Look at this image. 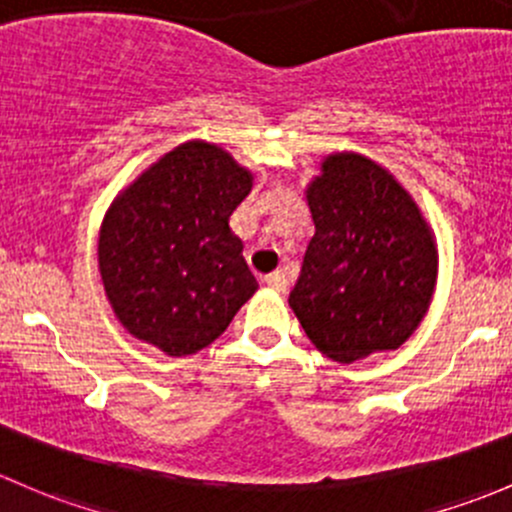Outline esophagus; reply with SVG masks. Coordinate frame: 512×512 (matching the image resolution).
Returning a JSON list of instances; mask_svg holds the SVG:
<instances>
[{
  "instance_id": "esophagus-1",
  "label": "esophagus",
  "mask_w": 512,
  "mask_h": 512,
  "mask_svg": "<svg viewBox=\"0 0 512 512\" xmlns=\"http://www.w3.org/2000/svg\"><path fill=\"white\" fill-rule=\"evenodd\" d=\"M266 283L273 288V291H278V293H286L288 291V278H286V273H281V271L268 273Z\"/></svg>"
}]
</instances>
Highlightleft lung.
Listing matches in <instances>:
<instances>
[{"mask_svg":"<svg viewBox=\"0 0 512 512\" xmlns=\"http://www.w3.org/2000/svg\"><path fill=\"white\" fill-rule=\"evenodd\" d=\"M305 197L315 234L288 298L305 335L342 365L402 347L429 310L439 271L412 194L370 157L335 152Z\"/></svg>","mask_w":512,"mask_h":512,"instance_id":"8db88e82","label":"left lung"}]
</instances>
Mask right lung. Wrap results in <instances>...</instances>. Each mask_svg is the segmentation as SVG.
I'll return each instance as SVG.
<instances>
[{"label": "right lung", "instance_id": "right-lung-1", "mask_svg": "<svg viewBox=\"0 0 512 512\" xmlns=\"http://www.w3.org/2000/svg\"><path fill=\"white\" fill-rule=\"evenodd\" d=\"M254 175L214 142L162 155L113 199L98 268L115 318L170 357L194 355L229 328L258 283L229 217Z\"/></svg>", "mask_w": 512, "mask_h": 512}]
</instances>
